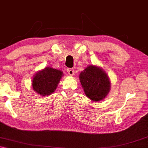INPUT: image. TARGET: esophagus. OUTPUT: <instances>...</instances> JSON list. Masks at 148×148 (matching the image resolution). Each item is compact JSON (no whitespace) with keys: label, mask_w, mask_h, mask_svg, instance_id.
<instances>
[{"label":"esophagus","mask_w":148,"mask_h":148,"mask_svg":"<svg viewBox=\"0 0 148 148\" xmlns=\"http://www.w3.org/2000/svg\"><path fill=\"white\" fill-rule=\"evenodd\" d=\"M67 72H68V74L70 76H72V75H73L75 73V70L73 69H68Z\"/></svg>","instance_id":"1"}]
</instances>
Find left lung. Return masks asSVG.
<instances>
[{
    "label": "left lung",
    "instance_id": "left-lung-1",
    "mask_svg": "<svg viewBox=\"0 0 148 148\" xmlns=\"http://www.w3.org/2000/svg\"><path fill=\"white\" fill-rule=\"evenodd\" d=\"M85 94L90 100L98 102L105 98L110 90V82L102 68L89 65L79 75Z\"/></svg>",
    "mask_w": 148,
    "mask_h": 148
}]
</instances>
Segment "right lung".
I'll return each instance as SVG.
<instances>
[{"label": "right lung", "instance_id": "obj_1", "mask_svg": "<svg viewBox=\"0 0 148 148\" xmlns=\"http://www.w3.org/2000/svg\"><path fill=\"white\" fill-rule=\"evenodd\" d=\"M62 75V71L46 66L34 76L32 80L34 90L43 96L50 95L57 88Z\"/></svg>", "mask_w": 148, "mask_h": 148}]
</instances>
